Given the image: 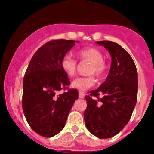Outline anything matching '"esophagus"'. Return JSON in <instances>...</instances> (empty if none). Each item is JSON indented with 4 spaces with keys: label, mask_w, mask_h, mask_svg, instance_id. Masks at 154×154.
Instances as JSON below:
<instances>
[{
    "label": "esophagus",
    "mask_w": 154,
    "mask_h": 154,
    "mask_svg": "<svg viewBox=\"0 0 154 154\" xmlns=\"http://www.w3.org/2000/svg\"><path fill=\"white\" fill-rule=\"evenodd\" d=\"M79 97L80 98H84L85 97V94L82 92H79Z\"/></svg>",
    "instance_id": "esophagus-1"
}]
</instances>
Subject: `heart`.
<instances>
[{
	"label": "heart",
	"mask_w": 154,
	"mask_h": 154,
	"mask_svg": "<svg viewBox=\"0 0 154 154\" xmlns=\"http://www.w3.org/2000/svg\"><path fill=\"white\" fill-rule=\"evenodd\" d=\"M78 57L82 60H87L90 62L88 69L89 74H95L98 77H102L106 70V65L103 60L104 56L98 49L94 47H87L85 49H80L77 53ZM60 65L63 71L69 77H73L77 71V61L69 54L63 56L60 60ZM96 82V79L93 75L88 77H77L71 83V87L79 91L87 90L94 86Z\"/></svg>",
	"instance_id": "1"
}]
</instances>
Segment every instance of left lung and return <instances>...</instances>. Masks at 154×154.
Masks as SVG:
<instances>
[{
	"mask_svg": "<svg viewBox=\"0 0 154 154\" xmlns=\"http://www.w3.org/2000/svg\"><path fill=\"white\" fill-rule=\"evenodd\" d=\"M97 43L107 49L112 61L105 82L85 96L84 119L93 135L110 138L117 135L131 117L137 103L138 77L134 60L120 45L110 41Z\"/></svg>",
	"mask_w": 154,
	"mask_h": 154,
	"instance_id": "1",
	"label": "left lung"
}]
</instances>
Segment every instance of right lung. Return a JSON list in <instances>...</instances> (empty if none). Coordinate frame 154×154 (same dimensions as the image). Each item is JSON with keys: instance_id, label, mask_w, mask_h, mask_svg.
<instances>
[{"instance_id": "right-lung-1", "label": "right lung", "mask_w": 154, "mask_h": 154, "mask_svg": "<svg viewBox=\"0 0 154 154\" xmlns=\"http://www.w3.org/2000/svg\"><path fill=\"white\" fill-rule=\"evenodd\" d=\"M72 40H53L40 47L32 56L23 80L22 109L33 131L51 137L65 127L78 91L68 89L70 81L60 60L72 47ZM62 89L67 91L62 94Z\"/></svg>"}]
</instances>
